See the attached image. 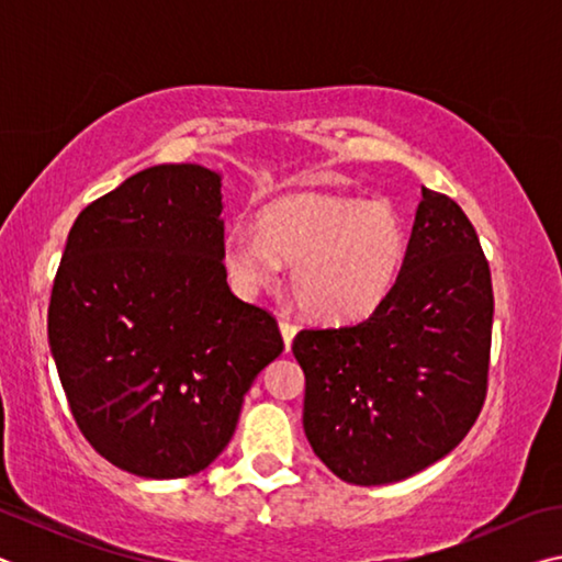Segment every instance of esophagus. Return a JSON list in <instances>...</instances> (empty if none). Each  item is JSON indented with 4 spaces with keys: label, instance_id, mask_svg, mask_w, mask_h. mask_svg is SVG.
Listing matches in <instances>:
<instances>
[{
    "label": "esophagus",
    "instance_id": "obj_1",
    "mask_svg": "<svg viewBox=\"0 0 562 562\" xmlns=\"http://www.w3.org/2000/svg\"><path fill=\"white\" fill-rule=\"evenodd\" d=\"M280 331H282V339H284V349L290 351V347H292V339H294V335H297V325H294V322H290V319H280Z\"/></svg>",
    "mask_w": 562,
    "mask_h": 562
}]
</instances>
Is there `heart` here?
Returning a JSON list of instances; mask_svg holds the SVG:
<instances>
[{
	"label": "heart",
	"mask_w": 562,
	"mask_h": 562,
	"mask_svg": "<svg viewBox=\"0 0 562 562\" xmlns=\"http://www.w3.org/2000/svg\"><path fill=\"white\" fill-rule=\"evenodd\" d=\"M408 235L394 207L335 193H292L262 207L255 233H227L223 260L235 284L262 290L292 265L290 290L304 315L329 325L382 307L404 270Z\"/></svg>",
	"instance_id": "obj_1"
}]
</instances>
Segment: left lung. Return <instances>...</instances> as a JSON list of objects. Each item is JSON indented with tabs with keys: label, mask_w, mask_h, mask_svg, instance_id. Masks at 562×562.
<instances>
[{
	"label": "left lung",
	"mask_w": 562,
	"mask_h": 562,
	"mask_svg": "<svg viewBox=\"0 0 562 562\" xmlns=\"http://www.w3.org/2000/svg\"><path fill=\"white\" fill-rule=\"evenodd\" d=\"M491 327L479 235L459 203L422 188L404 270L382 307L292 341L319 461L341 481L382 486L453 451L486 402Z\"/></svg>",
	"instance_id": "left-lung-1"
}]
</instances>
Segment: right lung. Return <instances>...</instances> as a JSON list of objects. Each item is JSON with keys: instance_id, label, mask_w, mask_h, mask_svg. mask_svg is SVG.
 Listing matches in <instances>:
<instances>
[{"instance_id": "1", "label": "right lung", "mask_w": 562, "mask_h": 562, "mask_svg": "<svg viewBox=\"0 0 562 562\" xmlns=\"http://www.w3.org/2000/svg\"><path fill=\"white\" fill-rule=\"evenodd\" d=\"M221 176L154 166L83 207L49 302L71 416L103 459L186 479L233 439L247 389L284 349L223 265Z\"/></svg>"}]
</instances>
